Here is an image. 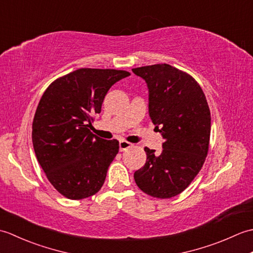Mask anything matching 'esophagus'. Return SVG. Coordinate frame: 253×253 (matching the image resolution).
Listing matches in <instances>:
<instances>
[{"mask_svg":"<svg viewBox=\"0 0 253 253\" xmlns=\"http://www.w3.org/2000/svg\"><path fill=\"white\" fill-rule=\"evenodd\" d=\"M131 147H132V143H130V142H128L126 140H121L120 141V150H121V151H125V150L129 149Z\"/></svg>","mask_w":253,"mask_h":253,"instance_id":"1","label":"esophagus"}]
</instances>
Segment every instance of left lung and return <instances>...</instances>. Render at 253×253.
Listing matches in <instances>:
<instances>
[{"instance_id":"8db88e82","label":"left lung","mask_w":253,"mask_h":253,"mask_svg":"<svg viewBox=\"0 0 253 253\" xmlns=\"http://www.w3.org/2000/svg\"><path fill=\"white\" fill-rule=\"evenodd\" d=\"M132 72L146 80L149 114L164 139L161 153L144 148L146 164L133 178L149 196L175 197L195 179L208 155L211 114L206 95L195 78L169 64Z\"/></svg>"}]
</instances>
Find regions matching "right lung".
<instances>
[{
  "instance_id": "right-lung-1",
  "label": "right lung",
  "mask_w": 253,
  "mask_h": 253,
  "mask_svg": "<svg viewBox=\"0 0 253 253\" xmlns=\"http://www.w3.org/2000/svg\"><path fill=\"white\" fill-rule=\"evenodd\" d=\"M130 73L80 68L54 80L44 91L32 122L38 162L55 189L67 199L95 195L120 149L90 131L107 91Z\"/></svg>"
}]
</instances>
